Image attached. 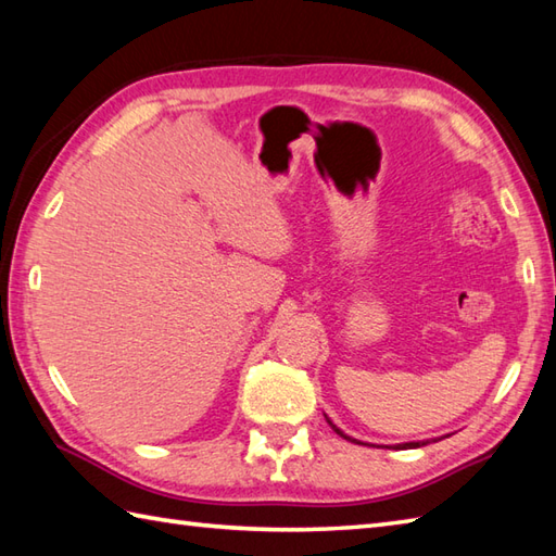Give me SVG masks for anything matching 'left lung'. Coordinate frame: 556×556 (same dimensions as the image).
<instances>
[{
  "label": "left lung",
  "mask_w": 556,
  "mask_h": 556,
  "mask_svg": "<svg viewBox=\"0 0 556 556\" xmlns=\"http://www.w3.org/2000/svg\"><path fill=\"white\" fill-rule=\"evenodd\" d=\"M325 418H327V416H325ZM327 422H329V425H332V430H334V432H337L339 437H344V440H349V442H356V444H363L361 440H353V437H349V434H344V432H341V430L337 428V425H334L332 420H329V418H327ZM422 444H428V442H406V444H396V448H418V446H422Z\"/></svg>",
  "instance_id": "obj_1"
}]
</instances>
